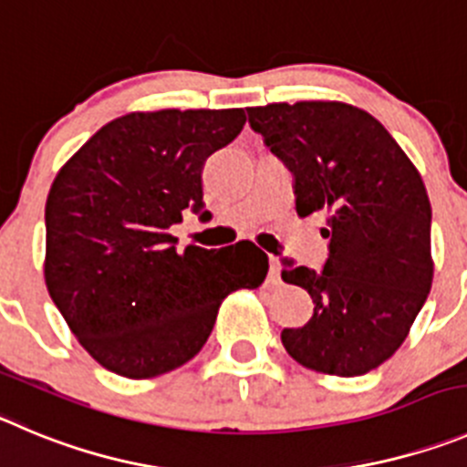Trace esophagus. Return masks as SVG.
<instances>
[{
    "label": "esophagus",
    "instance_id": "34e87169",
    "mask_svg": "<svg viewBox=\"0 0 467 467\" xmlns=\"http://www.w3.org/2000/svg\"><path fill=\"white\" fill-rule=\"evenodd\" d=\"M269 281L278 283L281 281V265H278L276 258H269Z\"/></svg>",
    "mask_w": 467,
    "mask_h": 467
}]
</instances>
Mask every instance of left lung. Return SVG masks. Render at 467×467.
Masks as SVG:
<instances>
[{"label":"left lung","mask_w":467,"mask_h":467,"mask_svg":"<svg viewBox=\"0 0 467 467\" xmlns=\"http://www.w3.org/2000/svg\"><path fill=\"white\" fill-rule=\"evenodd\" d=\"M246 112L293 172L299 216L327 213L322 272L287 260L281 272L316 304L306 325L283 329V346L311 371L364 376L399 350L433 283L420 170L376 117L350 103H269Z\"/></svg>","instance_id":"8db88e82"}]
</instances>
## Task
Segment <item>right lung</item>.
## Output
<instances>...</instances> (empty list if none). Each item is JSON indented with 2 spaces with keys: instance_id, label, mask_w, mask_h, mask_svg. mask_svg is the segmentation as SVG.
I'll list each match as a JSON object with an SVG mask.
<instances>
[{
  "instance_id": "add662e5",
  "label": "right lung",
  "mask_w": 467,
  "mask_h": 467,
  "mask_svg": "<svg viewBox=\"0 0 467 467\" xmlns=\"http://www.w3.org/2000/svg\"><path fill=\"white\" fill-rule=\"evenodd\" d=\"M246 112H129L62 165L46 202V285L80 346L130 380L193 359L234 290L265 281L255 244L174 248L182 213L207 216L204 161L242 133Z\"/></svg>"
}]
</instances>
